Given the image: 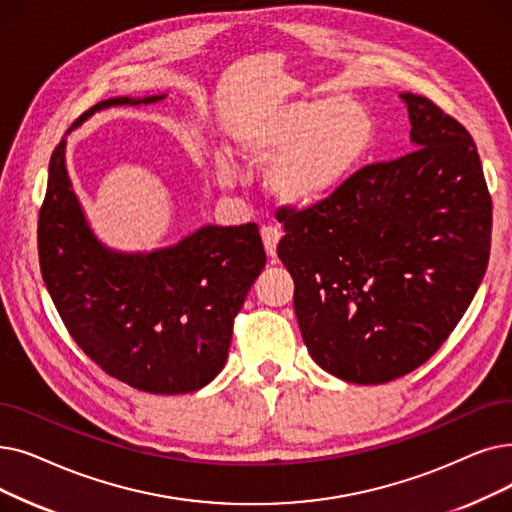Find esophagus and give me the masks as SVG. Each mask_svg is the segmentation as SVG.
<instances>
[{"label": "esophagus", "mask_w": 512, "mask_h": 512, "mask_svg": "<svg viewBox=\"0 0 512 512\" xmlns=\"http://www.w3.org/2000/svg\"><path fill=\"white\" fill-rule=\"evenodd\" d=\"M280 236L282 232L276 228V226H265L261 228V238H263V247H265V253H268V257H276V247L280 242Z\"/></svg>", "instance_id": "34e87169"}]
</instances>
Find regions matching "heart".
Returning <instances> with one entry per match:
<instances>
[{
  "instance_id": "b5f03b06",
  "label": "heart",
  "mask_w": 512,
  "mask_h": 512,
  "mask_svg": "<svg viewBox=\"0 0 512 512\" xmlns=\"http://www.w3.org/2000/svg\"><path fill=\"white\" fill-rule=\"evenodd\" d=\"M374 140L368 110L349 98L311 96L280 102L234 129L238 152L251 165H268L263 188L284 207H311L335 194L360 167ZM219 186H236V169L215 159Z\"/></svg>"
}]
</instances>
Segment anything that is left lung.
Masks as SVG:
<instances>
[{"mask_svg":"<svg viewBox=\"0 0 512 512\" xmlns=\"http://www.w3.org/2000/svg\"><path fill=\"white\" fill-rule=\"evenodd\" d=\"M399 98L414 150L360 169L314 207L278 211V257L295 280L307 351L355 385L427 362L490 259L492 198L471 133L429 98Z\"/></svg>","mask_w":512,"mask_h":512,"instance_id":"8db88e82","label":"left lung"}]
</instances>
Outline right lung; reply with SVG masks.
<instances>
[{
    "instance_id": "1",
    "label": "right lung",
    "mask_w": 512,
    "mask_h": 512,
    "mask_svg": "<svg viewBox=\"0 0 512 512\" xmlns=\"http://www.w3.org/2000/svg\"><path fill=\"white\" fill-rule=\"evenodd\" d=\"M163 98H110L73 127L106 108ZM66 136L50 159L37 228L41 276L64 326L85 355L133 389L157 395L203 389L224 368L234 318L265 268L259 228L209 224L169 247L110 249L73 190Z\"/></svg>"
}]
</instances>
